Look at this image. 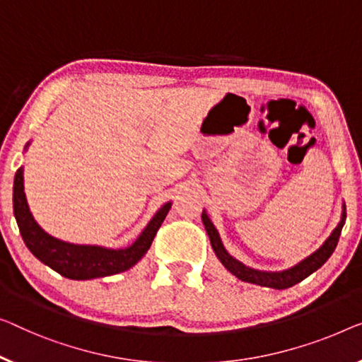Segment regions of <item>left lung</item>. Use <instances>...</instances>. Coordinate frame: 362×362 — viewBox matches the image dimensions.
Here are the masks:
<instances>
[{"label":"left lung","mask_w":362,"mask_h":362,"mask_svg":"<svg viewBox=\"0 0 362 362\" xmlns=\"http://www.w3.org/2000/svg\"><path fill=\"white\" fill-rule=\"evenodd\" d=\"M202 221L204 229H206L209 240H211V247L216 253V257L219 258V262L223 263L224 268L234 274L235 278H239L240 281L265 286V288H273V289H288L291 286L300 283L302 279L310 276L312 273L317 272L323 263H325L328 258L332 257V253L335 252L338 245V239L341 235V229L344 226V221H346V204L343 202V211H341V219L337 224V228L332 230V234L327 237V240L317 249L314 253H310L309 257H305L304 260L296 263L294 267H289L281 272H265V269H257L252 267H247L245 263L237 260L235 257L230 255V253L226 250V247L221 240V235L218 229L214 228L213 221L209 219L206 209H203L202 213Z\"/></svg>","instance_id":"left-lung-1"}]
</instances>
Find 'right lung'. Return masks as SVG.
Returning <instances> with one entry per match:
<instances>
[{
    "mask_svg": "<svg viewBox=\"0 0 362 362\" xmlns=\"http://www.w3.org/2000/svg\"><path fill=\"white\" fill-rule=\"evenodd\" d=\"M30 141L24 146V153L29 148ZM13 208L14 218L18 223L19 233L27 249L32 255L60 273L68 279H94L112 276V274L127 272L141 260L153 244L154 235L164 223L167 213L172 208V202L164 203L156 214L151 218L146 228L136 237L133 244L122 249H110L104 245L93 244H73L53 237L40 228L30 213L24 192V167L21 165L14 175L13 187Z\"/></svg>",
    "mask_w": 362,
    "mask_h": 362,
    "instance_id": "1",
    "label": "right lung"
}]
</instances>
